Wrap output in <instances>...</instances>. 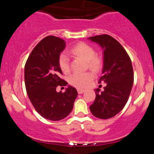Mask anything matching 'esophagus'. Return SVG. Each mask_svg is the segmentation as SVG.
I'll return each mask as SVG.
<instances>
[{
  "mask_svg": "<svg viewBox=\"0 0 154 154\" xmlns=\"http://www.w3.org/2000/svg\"><path fill=\"white\" fill-rule=\"evenodd\" d=\"M77 92H78V93L79 94H82L83 93H85V90H84V89H77Z\"/></svg>",
  "mask_w": 154,
  "mask_h": 154,
  "instance_id": "1",
  "label": "esophagus"
}]
</instances>
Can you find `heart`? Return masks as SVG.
Here are the masks:
<instances>
[{
  "mask_svg": "<svg viewBox=\"0 0 154 154\" xmlns=\"http://www.w3.org/2000/svg\"><path fill=\"white\" fill-rule=\"evenodd\" d=\"M72 55L82 58L87 61L88 67L93 71H99L102 66V61L99 58L95 56V51L93 47L88 44L80 43L77 44L70 50ZM59 64L61 71L67 74L70 71L69 59L66 54H61L59 56ZM94 75L91 72L84 73H75L69 77V82L72 85L79 88H86L93 80Z\"/></svg>",
  "mask_w": 154,
  "mask_h": 154,
  "instance_id": "b5f03b06",
  "label": "heart"
}]
</instances>
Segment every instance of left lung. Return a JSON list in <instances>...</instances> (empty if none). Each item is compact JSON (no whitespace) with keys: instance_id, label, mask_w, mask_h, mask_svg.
Here are the masks:
<instances>
[{"instance_id":"8db88e82","label":"left lung","mask_w":154,"mask_h":154,"mask_svg":"<svg viewBox=\"0 0 154 154\" xmlns=\"http://www.w3.org/2000/svg\"><path fill=\"white\" fill-rule=\"evenodd\" d=\"M103 49V63L98 83H106L104 91L95 89V99L90 106L93 116L106 119L123 109L128 102L134 81L133 69L128 53L117 40L108 35L90 37Z\"/></svg>"}]
</instances>
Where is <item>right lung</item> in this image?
Segmentation results:
<instances>
[{"mask_svg": "<svg viewBox=\"0 0 154 154\" xmlns=\"http://www.w3.org/2000/svg\"><path fill=\"white\" fill-rule=\"evenodd\" d=\"M66 43L62 39L48 36L34 48L24 66L26 93L37 112L45 119L59 121L66 117L73 109L77 96L75 88L68 85L64 93L56 91L67 82L61 79L60 54Z\"/></svg>", "mask_w": 154, "mask_h": 154, "instance_id": "add662e5", "label": "right lung"}]
</instances>
